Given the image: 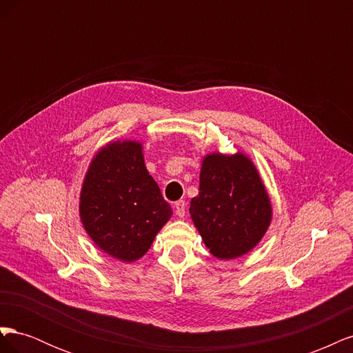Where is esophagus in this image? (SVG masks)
Instances as JSON below:
<instances>
[{
	"mask_svg": "<svg viewBox=\"0 0 353 353\" xmlns=\"http://www.w3.org/2000/svg\"><path fill=\"white\" fill-rule=\"evenodd\" d=\"M175 213L179 218H184L185 213H187V206H185V201L184 200H179L175 203Z\"/></svg>",
	"mask_w": 353,
	"mask_h": 353,
	"instance_id": "1",
	"label": "esophagus"
}]
</instances>
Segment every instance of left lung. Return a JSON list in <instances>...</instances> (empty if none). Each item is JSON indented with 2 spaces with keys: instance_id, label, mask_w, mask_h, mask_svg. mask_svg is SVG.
<instances>
[{
  "instance_id": "8db88e82",
  "label": "left lung",
  "mask_w": 353,
  "mask_h": 353,
  "mask_svg": "<svg viewBox=\"0 0 353 353\" xmlns=\"http://www.w3.org/2000/svg\"><path fill=\"white\" fill-rule=\"evenodd\" d=\"M190 213L206 248L219 259L250 252L270 227L272 209L250 159L209 154L203 159L199 196Z\"/></svg>"
}]
</instances>
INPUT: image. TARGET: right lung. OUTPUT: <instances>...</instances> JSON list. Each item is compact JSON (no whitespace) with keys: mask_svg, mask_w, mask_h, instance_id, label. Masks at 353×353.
<instances>
[{"mask_svg":"<svg viewBox=\"0 0 353 353\" xmlns=\"http://www.w3.org/2000/svg\"><path fill=\"white\" fill-rule=\"evenodd\" d=\"M141 150L135 141L101 148L81 191L79 213L88 236L123 262L140 259L172 215V208L147 172Z\"/></svg>","mask_w":353,"mask_h":353,"instance_id":"1","label":"right lung"}]
</instances>
